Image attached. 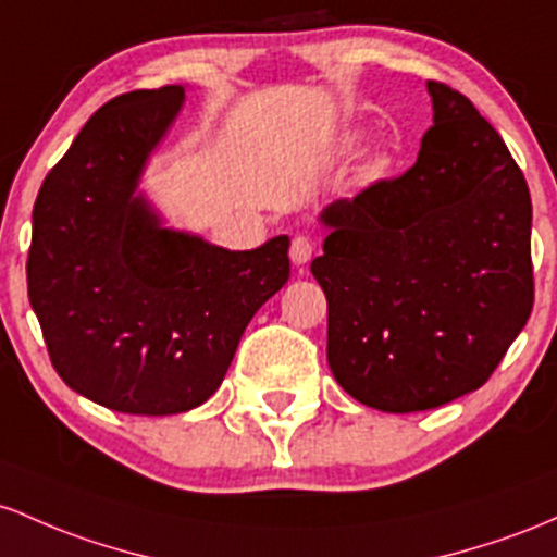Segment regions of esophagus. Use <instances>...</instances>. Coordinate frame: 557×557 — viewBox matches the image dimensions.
Instances as JSON below:
<instances>
[{"instance_id":"34e87169","label":"esophagus","mask_w":557,"mask_h":557,"mask_svg":"<svg viewBox=\"0 0 557 557\" xmlns=\"http://www.w3.org/2000/svg\"><path fill=\"white\" fill-rule=\"evenodd\" d=\"M289 258H292V262H295V265H305V262H308L310 258H312V242H310V236H295V239H292V247H289Z\"/></svg>"}]
</instances>
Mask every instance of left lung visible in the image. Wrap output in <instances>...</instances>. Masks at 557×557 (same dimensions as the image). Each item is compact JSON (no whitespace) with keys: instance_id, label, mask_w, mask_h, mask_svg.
I'll return each instance as SVG.
<instances>
[{"instance_id":"1","label":"left lung","mask_w":557,"mask_h":557,"mask_svg":"<svg viewBox=\"0 0 557 557\" xmlns=\"http://www.w3.org/2000/svg\"><path fill=\"white\" fill-rule=\"evenodd\" d=\"M426 86L434 126L416 165L331 202L310 265L329 302L331 373L384 413L479 389L534 305L527 178L471 99Z\"/></svg>"}]
</instances>
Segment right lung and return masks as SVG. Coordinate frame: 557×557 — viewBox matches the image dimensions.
Wrapping results in <instances>:
<instances>
[{
  "mask_svg": "<svg viewBox=\"0 0 557 557\" xmlns=\"http://www.w3.org/2000/svg\"><path fill=\"white\" fill-rule=\"evenodd\" d=\"M184 86L102 104L44 178L28 299L73 392L131 416L202 405L247 323L289 278V236L231 252L162 226L136 186L176 121Z\"/></svg>",
  "mask_w": 557,
  "mask_h": 557,
  "instance_id": "obj_1",
  "label": "right lung"
}]
</instances>
